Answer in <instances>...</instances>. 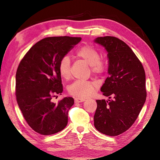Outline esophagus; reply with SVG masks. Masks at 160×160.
Wrapping results in <instances>:
<instances>
[{
    "label": "esophagus",
    "mask_w": 160,
    "mask_h": 160,
    "mask_svg": "<svg viewBox=\"0 0 160 160\" xmlns=\"http://www.w3.org/2000/svg\"><path fill=\"white\" fill-rule=\"evenodd\" d=\"M84 101H85V99H82V98H75V102L76 103H80Z\"/></svg>",
    "instance_id": "34e87169"
}]
</instances>
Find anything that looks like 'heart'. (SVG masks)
<instances>
[{"label": "heart", "mask_w": 160, "mask_h": 160, "mask_svg": "<svg viewBox=\"0 0 160 160\" xmlns=\"http://www.w3.org/2000/svg\"><path fill=\"white\" fill-rule=\"evenodd\" d=\"M76 56L83 60L91 66V70L95 75H102L106 71V64L100 60V55L95 47L90 45L81 47L76 52ZM58 71L60 76L69 80L71 76V60L69 56H64L60 60ZM97 87V84L77 80L68 87L69 93L78 98H86L93 94Z\"/></svg>", "instance_id": "heart-1"}]
</instances>
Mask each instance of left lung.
Here are the masks:
<instances>
[{
	"label": "left lung",
	"instance_id": "8db88e82",
	"mask_svg": "<svg viewBox=\"0 0 160 160\" xmlns=\"http://www.w3.org/2000/svg\"><path fill=\"white\" fill-rule=\"evenodd\" d=\"M94 42L104 47L108 59V77L101 87L104 96L98 100L94 126L98 131L116 136L136 120L147 98L146 75L136 55L127 44L113 36L98 37Z\"/></svg>",
	"mask_w": 160,
	"mask_h": 160
}]
</instances>
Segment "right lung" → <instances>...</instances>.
Masks as SVG:
<instances>
[{
    "instance_id": "1",
    "label": "right lung",
    "mask_w": 160,
    "mask_h": 160,
    "mask_svg": "<svg viewBox=\"0 0 160 160\" xmlns=\"http://www.w3.org/2000/svg\"><path fill=\"white\" fill-rule=\"evenodd\" d=\"M81 40L69 36L43 38L28 51L17 69V102L29 127L40 134L56 133L67 125L73 98H64L58 104L52 99L63 91L60 60Z\"/></svg>"
}]
</instances>
